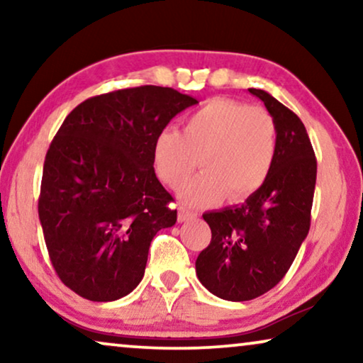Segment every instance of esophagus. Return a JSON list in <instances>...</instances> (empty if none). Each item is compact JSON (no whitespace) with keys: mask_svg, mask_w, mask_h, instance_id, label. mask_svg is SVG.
<instances>
[{"mask_svg":"<svg viewBox=\"0 0 363 363\" xmlns=\"http://www.w3.org/2000/svg\"><path fill=\"white\" fill-rule=\"evenodd\" d=\"M195 216H196L195 213L185 210V208H183V206L180 208V210H178V221H180V223L190 221V220H193V218H195Z\"/></svg>","mask_w":363,"mask_h":363,"instance_id":"34e87169","label":"esophagus"}]
</instances>
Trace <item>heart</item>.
<instances>
[{"label": "heart", "instance_id": "b5f03b06", "mask_svg": "<svg viewBox=\"0 0 363 363\" xmlns=\"http://www.w3.org/2000/svg\"><path fill=\"white\" fill-rule=\"evenodd\" d=\"M277 128L262 107L215 99L191 112L183 132L163 128L153 143L158 178L178 188L198 167L205 172L180 190L190 206L210 205L221 196L241 200L264 185L276 158Z\"/></svg>", "mask_w": 363, "mask_h": 363}]
</instances>
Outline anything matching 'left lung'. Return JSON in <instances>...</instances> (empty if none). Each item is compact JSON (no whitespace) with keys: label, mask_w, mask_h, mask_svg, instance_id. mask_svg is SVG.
Instances as JSON below:
<instances>
[{"label":"left lung","mask_w":363,"mask_h":363,"mask_svg":"<svg viewBox=\"0 0 363 363\" xmlns=\"http://www.w3.org/2000/svg\"><path fill=\"white\" fill-rule=\"evenodd\" d=\"M277 128L276 158L259 190L242 205L205 213L211 242L196 259V276L225 301L256 299L272 289L294 261L311 226L317 162L304 123L261 89Z\"/></svg>","instance_id":"8db88e82"}]
</instances>
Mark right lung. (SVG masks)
<instances>
[{
    "label": "right lung",
    "instance_id": "1",
    "mask_svg": "<svg viewBox=\"0 0 363 363\" xmlns=\"http://www.w3.org/2000/svg\"><path fill=\"white\" fill-rule=\"evenodd\" d=\"M195 97L142 86L91 97L59 128L38 210L57 276L84 299L117 301L142 281L153 236L177 223L153 143Z\"/></svg>",
    "mask_w": 363,
    "mask_h": 363
}]
</instances>
